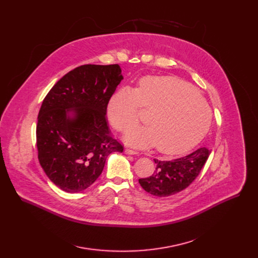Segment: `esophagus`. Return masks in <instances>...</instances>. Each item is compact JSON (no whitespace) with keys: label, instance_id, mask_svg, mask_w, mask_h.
I'll return each mask as SVG.
<instances>
[{"label":"esophagus","instance_id":"obj_1","mask_svg":"<svg viewBox=\"0 0 258 258\" xmlns=\"http://www.w3.org/2000/svg\"><path fill=\"white\" fill-rule=\"evenodd\" d=\"M124 153H125V154H128V155H136V154H138L137 151L132 150V149H128V148H126V149L124 150Z\"/></svg>","mask_w":258,"mask_h":258}]
</instances>
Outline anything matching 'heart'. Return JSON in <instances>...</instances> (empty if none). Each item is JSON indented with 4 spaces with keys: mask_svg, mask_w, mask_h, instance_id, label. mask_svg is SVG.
<instances>
[{
    "mask_svg": "<svg viewBox=\"0 0 258 258\" xmlns=\"http://www.w3.org/2000/svg\"><path fill=\"white\" fill-rule=\"evenodd\" d=\"M152 112L150 126L134 127L125 141L137 147H153L167 155L192 149L207 134L212 112L207 102L188 83L173 77H145L137 90L123 87L109 100L107 115L118 131L139 121L140 107Z\"/></svg>",
    "mask_w": 258,
    "mask_h": 258,
    "instance_id": "heart-1",
    "label": "heart"
}]
</instances>
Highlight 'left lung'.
<instances>
[{
  "label": "left lung",
  "mask_w": 258,
  "mask_h": 258,
  "mask_svg": "<svg viewBox=\"0 0 258 258\" xmlns=\"http://www.w3.org/2000/svg\"><path fill=\"white\" fill-rule=\"evenodd\" d=\"M210 152L206 147H202L185 157L170 161L154 159L156 170L148 177L140 178V185L146 192L157 197L176 194L189 187L198 176Z\"/></svg>",
  "instance_id": "8db88e82"
}]
</instances>
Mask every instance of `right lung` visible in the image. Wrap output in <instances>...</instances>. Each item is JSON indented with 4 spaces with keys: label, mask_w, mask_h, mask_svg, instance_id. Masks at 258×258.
Wrapping results in <instances>:
<instances>
[{
    "label": "right lung",
    "mask_w": 258,
    "mask_h": 258,
    "mask_svg": "<svg viewBox=\"0 0 258 258\" xmlns=\"http://www.w3.org/2000/svg\"><path fill=\"white\" fill-rule=\"evenodd\" d=\"M122 80L118 64H86L66 73L44 99L36 124L38 157L61 190H86L108 155L123 151L106 121L107 105Z\"/></svg>",
    "instance_id": "1"
}]
</instances>
